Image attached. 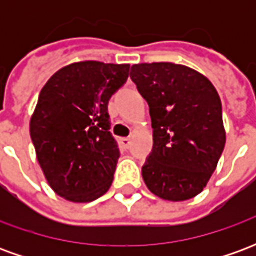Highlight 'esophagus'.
<instances>
[{
    "label": "esophagus",
    "instance_id": "1",
    "mask_svg": "<svg viewBox=\"0 0 256 256\" xmlns=\"http://www.w3.org/2000/svg\"><path fill=\"white\" fill-rule=\"evenodd\" d=\"M130 142H132V140L128 138V137H123V138H120V144H122L123 148H128Z\"/></svg>",
    "mask_w": 256,
    "mask_h": 256
}]
</instances>
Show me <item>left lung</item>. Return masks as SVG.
<instances>
[{"label": "left lung", "instance_id": "left-lung-1", "mask_svg": "<svg viewBox=\"0 0 256 256\" xmlns=\"http://www.w3.org/2000/svg\"><path fill=\"white\" fill-rule=\"evenodd\" d=\"M130 78L150 106L154 128V150L142 167L146 188L168 202L198 196L226 142L214 84L196 70L170 62L134 64Z\"/></svg>", "mask_w": 256, "mask_h": 256}]
</instances>
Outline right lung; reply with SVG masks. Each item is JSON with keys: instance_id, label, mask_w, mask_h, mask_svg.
I'll return each instance as SVG.
<instances>
[{"instance_id": "obj_1", "label": "right lung", "mask_w": 256, "mask_h": 256, "mask_svg": "<svg viewBox=\"0 0 256 256\" xmlns=\"http://www.w3.org/2000/svg\"><path fill=\"white\" fill-rule=\"evenodd\" d=\"M130 64L84 60L64 66L42 88L30 119L36 160L53 192L89 203L110 189L119 159L108 100Z\"/></svg>"}]
</instances>
